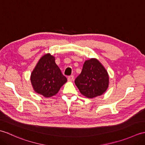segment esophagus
<instances>
[{
  "instance_id": "obj_1",
  "label": "esophagus",
  "mask_w": 145,
  "mask_h": 145,
  "mask_svg": "<svg viewBox=\"0 0 145 145\" xmlns=\"http://www.w3.org/2000/svg\"><path fill=\"white\" fill-rule=\"evenodd\" d=\"M73 79H74V76L73 75L72 76H70L68 77V81L69 82H72L73 80Z\"/></svg>"
}]
</instances>
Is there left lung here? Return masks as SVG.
<instances>
[{
	"label": "left lung",
	"instance_id": "obj_1",
	"mask_svg": "<svg viewBox=\"0 0 145 145\" xmlns=\"http://www.w3.org/2000/svg\"><path fill=\"white\" fill-rule=\"evenodd\" d=\"M75 84L81 94L88 98H93L106 91L109 75L100 61L91 58L84 62L82 72L75 79Z\"/></svg>",
	"mask_w": 145,
	"mask_h": 145
}]
</instances>
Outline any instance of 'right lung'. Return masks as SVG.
<instances>
[{"mask_svg":"<svg viewBox=\"0 0 145 145\" xmlns=\"http://www.w3.org/2000/svg\"><path fill=\"white\" fill-rule=\"evenodd\" d=\"M55 60V57L50 54L43 55L30 75L33 90L46 98L56 95L67 81Z\"/></svg>","mask_w":145,"mask_h":145,"instance_id":"add662e5","label":"right lung"}]
</instances>
